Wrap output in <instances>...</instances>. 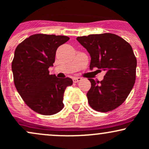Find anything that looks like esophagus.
Masks as SVG:
<instances>
[{
  "mask_svg": "<svg viewBox=\"0 0 149 149\" xmlns=\"http://www.w3.org/2000/svg\"><path fill=\"white\" fill-rule=\"evenodd\" d=\"M82 80V78H79V77H77V78H76V77H75V78H73V83H78V82H79V81H80V80Z\"/></svg>",
  "mask_w": 149,
  "mask_h": 149,
  "instance_id": "esophagus-1",
  "label": "esophagus"
}]
</instances>
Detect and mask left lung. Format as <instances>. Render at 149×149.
<instances>
[{
  "label": "left lung",
  "mask_w": 149,
  "mask_h": 149,
  "mask_svg": "<svg viewBox=\"0 0 149 149\" xmlns=\"http://www.w3.org/2000/svg\"><path fill=\"white\" fill-rule=\"evenodd\" d=\"M76 39L90 54V69L106 71L100 82L89 78V104L97 111L114 110L125 101L135 83L136 59L132 46L121 37L109 33Z\"/></svg>",
  "instance_id": "8db88e82"
}]
</instances>
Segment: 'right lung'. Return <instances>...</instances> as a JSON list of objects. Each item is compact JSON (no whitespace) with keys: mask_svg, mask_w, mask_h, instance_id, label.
<instances>
[{"mask_svg":"<svg viewBox=\"0 0 149 149\" xmlns=\"http://www.w3.org/2000/svg\"><path fill=\"white\" fill-rule=\"evenodd\" d=\"M69 40L66 36L34 34L15 49L12 62L15 88L26 104L38 113L51 116L64 108L65 89L73 80L49 75L48 69L55 61L58 47Z\"/></svg>","mask_w":149,"mask_h":149,"instance_id":"obj_1","label":"right lung"}]
</instances>
